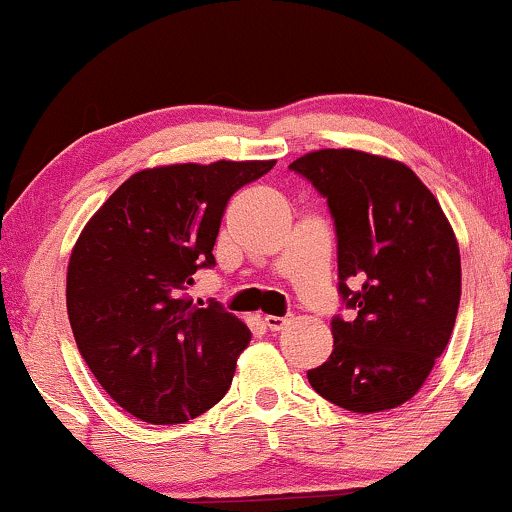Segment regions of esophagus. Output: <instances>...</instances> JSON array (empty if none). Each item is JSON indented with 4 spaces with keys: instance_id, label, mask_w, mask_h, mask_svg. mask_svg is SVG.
<instances>
[{
    "instance_id": "34e87169",
    "label": "esophagus",
    "mask_w": 512,
    "mask_h": 512,
    "mask_svg": "<svg viewBox=\"0 0 512 512\" xmlns=\"http://www.w3.org/2000/svg\"><path fill=\"white\" fill-rule=\"evenodd\" d=\"M288 324H291V317H274V315L264 317V326H267L269 331H281L286 329Z\"/></svg>"
}]
</instances>
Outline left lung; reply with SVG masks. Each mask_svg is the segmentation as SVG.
<instances>
[{
    "label": "left lung",
    "mask_w": 512,
    "mask_h": 512,
    "mask_svg": "<svg viewBox=\"0 0 512 512\" xmlns=\"http://www.w3.org/2000/svg\"><path fill=\"white\" fill-rule=\"evenodd\" d=\"M293 171L326 197L338 238V291L355 319L334 317V350L307 372L338 408L369 415L408 403L448 346L460 305V248L432 190L398 159L315 150ZM361 283L350 292L346 280Z\"/></svg>",
    "instance_id": "left-lung-1"
}]
</instances>
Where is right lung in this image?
I'll list each match as a JSON object with an SVG mask.
<instances>
[{
    "label": "right lung",
    "mask_w": 512,
    "mask_h": 512,
    "mask_svg": "<svg viewBox=\"0 0 512 512\" xmlns=\"http://www.w3.org/2000/svg\"><path fill=\"white\" fill-rule=\"evenodd\" d=\"M274 159L152 166L123 181L71 250L66 310L78 350L116 405L150 424H183L229 391L250 329L188 295L214 267L231 195Z\"/></svg>",
    "instance_id": "right-lung-1"
}]
</instances>
